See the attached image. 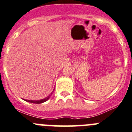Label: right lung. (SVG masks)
Here are the masks:
<instances>
[{
    "mask_svg": "<svg viewBox=\"0 0 132 132\" xmlns=\"http://www.w3.org/2000/svg\"><path fill=\"white\" fill-rule=\"evenodd\" d=\"M51 95H52V94H51ZM51 95H49L48 97L45 98L44 99L40 100H36H36H24L26 101V102H28L33 103V104H41V103H43V102H46V101L48 100L50 98V96H51Z\"/></svg>",
    "mask_w": 132,
    "mask_h": 132,
    "instance_id": "right-lung-1",
    "label": "right lung"
}]
</instances>
